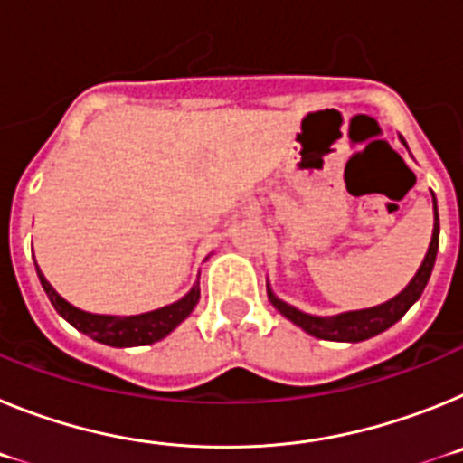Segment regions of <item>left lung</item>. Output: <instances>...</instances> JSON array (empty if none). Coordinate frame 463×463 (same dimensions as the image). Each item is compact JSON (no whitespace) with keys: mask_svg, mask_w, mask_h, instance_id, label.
<instances>
[{"mask_svg":"<svg viewBox=\"0 0 463 463\" xmlns=\"http://www.w3.org/2000/svg\"><path fill=\"white\" fill-rule=\"evenodd\" d=\"M433 215H436V222H433V236L431 243H429L427 257H424L422 267L415 273L408 288L401 294H396L392 301L387 304H380L375 308L366 310H353V313H343L336 317H313V315H306L301 310H297L294 306L285 304L278 297H273V292L269 289V298L271 304L276 306V310H280L288 320H292L294 325L301 326L304 331H308L310 336L325 338V341H345V343H359L366 341L371 336H378L380 331L390 329L394 322H399L403 315L408 313L417 298L422 297L424 288H427L429 276L433 271V264H436V252H439V208H436V199H433Z\"/></svg>","mask_w":463,"mask_h":463,"instance_id":"obj_1","label":"left lung"}]
</instances>
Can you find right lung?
<instances>
[{"label": "right lung", "mask_w": 463, "mask_h": 463, "mask_svg": "<svg viewBox=\"0 0 463 463\" xmlns=\"http://www.w3.org/2000/svg\"><path fill=\"white\" fill-rule=\"evenodd\" d=\"M36 273H39V280L43 285V289H46L51 304L55 306L57 313L62 315L69 325H73L79 331L88 334L94 341L113 347L150 345L155 341H162V338L169 336L171 331L185 320L187 315L194 310L196 301H199V285H194L192 292L185 294L181 301H175V304L165 306V308L159 310H150V313L127 315V317H120V315H94L85 313V310L76 308L69 301H64L52 289L51 282L43 278L39 267H36Z\"/></svg>", "instance_id": "right-lung-1"}]
</instances>
